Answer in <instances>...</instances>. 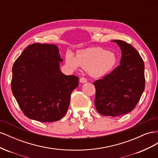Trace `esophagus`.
I'll return each instance as SVG.
<instances>
[{
    "label": "esophagus",
    "instance_id": "esophagus-1",
    "mask_svg": "<svg viewBox=\"0 0 158 158\" xmlns=\"http://www.w3.org/2000/svg\"><path fill=\"white\" fill-rule=\"evenodd\" d=\"M88 82L87 79L84 77H81L80 78V83H86Z\"/></svg>",
    "mask_w": 158,
    "mask_h": 158
}]
</instances>
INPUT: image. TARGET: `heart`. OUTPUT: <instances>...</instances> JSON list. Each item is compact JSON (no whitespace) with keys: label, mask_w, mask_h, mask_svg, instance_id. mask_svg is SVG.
<instances>
[{"label":"heart","mask_w":158,"mask_h":158,"mask_svg":"<svg viewBox=\"0 0 158 158\" xmlns=\"http://www.w3.org/2000/svg\"><path fill=\"white\" fill-rule=\"evenodd\" d=\"M117 57L113 52L108 51L101 47H90L79 51L77 56L72 52L66 55V63L74 70L80 66L89 70L90 74L99 77L111 72L115 66Z\"/></svg>","instance_id":"1"}]
</instances>
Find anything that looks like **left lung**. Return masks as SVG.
<instances>
[{
    "mask_svg": "<svg viewBox=\"0 0 158 158\" xmlns=\"http://www.w3.org/2000/svg\"><path fill=\"white\" fill-rule=\"evenodd\" d=\"M121 49L120 65L95 81V106L105 116L118 117L135 109L145 88L144 64L138 52L128 43L114 40Z\"/></svg>",
    "mask_w": 158,
    "mask_h": 158,
    "instance_id": "8db88e82",
    "label": "left lung"
}]
</instances>
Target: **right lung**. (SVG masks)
I'll return each mask as SVG.
<instances>
[{"label":"right lung","mask_w":158,"mask_h":158,"mask_svg":"<svg viewBox=\"0 0 158 158\" xmlns=\"http://www.w3.org/2000/svg\"><path fill=\"white\" fill-rule=\"evenodd\" d=\"M60 62L63 59L56 45L37 43L28 45L14 62L12 92L27 117L50 123L60 120L67 112L71 93L79 80L62 73Z\"/></svg>","instance_id":"add662e5"}]
</instances>
